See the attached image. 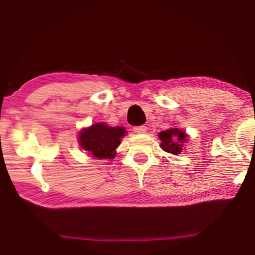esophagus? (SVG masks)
I'll list each match as a JSON object with an SVG mask.
<instances>
[{
  "instance_id": "1",
  "label": "esophagus",
  "mask_w": 255,
  "mask_h": 255,
  "mask_svg": "<svg viewBox=\"0 0 255 255\" xmlns=\"http://www.w3.org/2000/svg\"><path fill=\"white\" fill-rule=\"evenodd\" d=\"M133 131L136 133H144L147 131V128L145 126H137V127H133Z\"/></svg>"
}]
</instances>
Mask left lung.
Returning a JSON list of instances; mask_svg holds the SVG:
<instances>
[{
  "instance_id": "8db88e82",
  "label": "left lung",
  "mask_w": 255,
  "mask_h": 255,
  "mask_svg": "<svg viewBox=\"0 0 255 255\" xmlns=\"http://www.w3.org/2000/svg\"><path fill=\"white\" fill-rule=\"evenodd\" d=\"M161 147L167 153L178 155L183 150L188 135L179 128H170L158 133Z\"/></svg>"
}]
</instances>
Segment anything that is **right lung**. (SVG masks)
<instances>
[{
    "mask_svg": "<svg viewBox=\"0 0 255 255\" xmlns=\"http://www.w3.org/2000/svg\"><path fill=\"white\" fill-rule=\"evenodd\" d=\"M124 127H109L105 123L93 124L80 131L79 143L84 150L97 158H114L116 148L125 136Z\"/></svg>",
    "mask_w": 255,
    "mask_h": 255,
    "instance_id": "right-lung-1",
    "label": "right lung"
}]
</instances>
